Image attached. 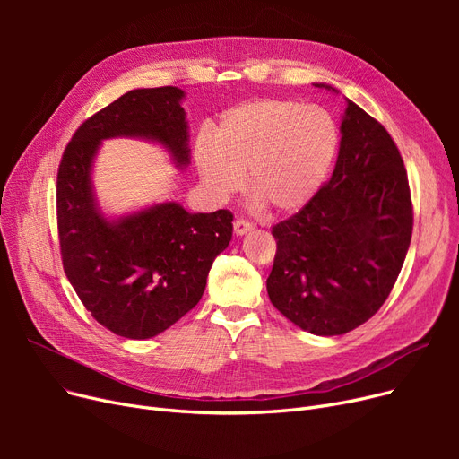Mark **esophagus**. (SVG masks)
Listing matches in <instances>:
<instances>
[{"instance_id": "1", "label": "esophagus", "mask_w": 459, "mask_h": 459, "mask_svg": "<svg viewBox=\"0 0 459 459\" xmlns=\"http://www.w3.org/2000/svg\"><path fill=\"white\" fill-rule=\"evenodd\" d=\"M249 230H253V223H249V221H246V220H236V221H234V232H236V236H244V234H247Z\"/></svg>"}]
</instances>
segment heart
Masks as SVG:
<instances>
[{
	"mask_svg": "<svg viewBox=\"0 0 459 459\" xmlns=\"http://www.w3.org/2000/svg\"><path fill=\"white\" fill-rule=\"evenodd\" d=\"M341 130L318 106L260 99L225 111L195 143V161L206 189L229 199L244 186L273 213H294L315 199L336 152Z\"/></svg>",
	"mask_w": 459,
	"mask_h": 459,
	"instance_id": "1",
	"label": "heart"
}]
</instances>
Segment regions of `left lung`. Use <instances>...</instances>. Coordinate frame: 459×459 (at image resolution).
Here are the masks:
<instances>
[{
    "label": "left lung",
    "mask_w": 459,
    "mask_h": 459,
    "mask_svg": "<svg viewBox=\"0 0 459 459\" xmlns=\"http://www.w3.org/2000/svg\"><path fill=\"white\" fill-rule=\"evenodd\" d=\"M339 92L325 83H316ZM341 149L329 182L272 230L266 281L273 307L320 336L370 320L389 298L411 244L413 206L389 132L346 99Z\"/></svg>",
    "instance_id": "8db88e82"
}]
</instances>
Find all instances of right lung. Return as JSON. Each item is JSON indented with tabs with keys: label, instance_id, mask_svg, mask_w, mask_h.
Masks as SVG:
<instances>
[{
	"label": "right lung",
	"instance_id": "obj_1",
	"mask_svg": "<svg viewBox=\"0 0 459 459\" xmlns=\"http://www.w3.org/2000/svg\"><path fill=\"white\" fill-rule=\"evenodd\" d=\"M178 87L134 89L76 130L57 173L63 268L92 318L125 339L163 333L199 303L215 256L232 238V213H189L175 201L108 217L96 199L92 165L102 141L158 143L175 167L191 161Z\"/></svg>",
	"mask_w": 459,
	"mask_h": 459
}]
</instances>
